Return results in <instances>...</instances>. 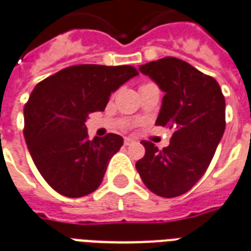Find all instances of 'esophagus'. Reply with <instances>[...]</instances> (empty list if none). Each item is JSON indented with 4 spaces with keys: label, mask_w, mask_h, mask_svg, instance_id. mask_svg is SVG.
Here are the masks:
<instances>
[{
    "label": "esophagus",
    "mask_w": 251,
    "mask_h": 251,
    "mask_svg": "<svg viewBox=\"0 0 251 251\" xmlns=\"http://www.w3.org/2000/svg\"><path fill=\"white\" fill-rule=\"evenodd\" d=\"M124 144H125L126 146H130V145L135 144V141L133 140V138H129V137H126L125 140H124Z\"/></svg>",
    "instance_id": "esophagus-1"
}]
</instances>
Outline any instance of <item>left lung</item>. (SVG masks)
<instances>
[{"instance_id": "8db88e82", "label": "left lung", "mask_w": 251, "mask_h": 251, "mask_svg": "<svg viewBox=\"0 0 251 251\" xmlns=\"http://www.w3.org/2000/svg\"><path fill=\"white\" fill-rule=\"evenodd\" d=\"M165 93L155 125L174 129L162 150L142 141L135 168L150 192L165 198L190 190L209 168L225 131V97L213 77L182 59L166 57L141 65Z\"/></svg>"}]
</instances>
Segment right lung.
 Wrapping results in <instances>:
<instances>
[{"mask_svg": "<svg viewBox=\"0 0 251 251\" xmlns=\"http://www.w3.org/2000/svg\"><path fill=\"white\" fill-rule=\"evenodd\" d=\"M135 75L129 65H75L33 89L24 109V135L33 162L55 192L78 198L101 185L124 138L109 133L90 141L85 122L90 113L105 110L111 93Z\"/></svg>", "mask_w": 251, "mask_h": 251, "instance_id": "add662e5", "label": "right lung"}]
</instances>
